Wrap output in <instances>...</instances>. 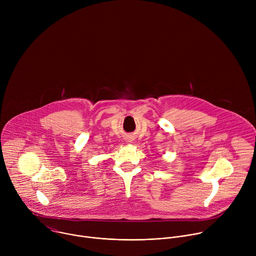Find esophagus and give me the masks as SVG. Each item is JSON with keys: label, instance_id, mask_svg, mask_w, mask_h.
I'll return each mask as SVG.
<instances>
[{"label": "esophagus", "instance_id": "1", "mask_svg": "<svg viewBox=\"0 0 256 256\" xmlns=\"http://www.w3.org/2000/svg\"><path fill=\"white\" fill-rule=\"evenodd\" d=\"M128 142H130V140H128Z\"/></svg>", "mask_w": 256, "mask_h": 256}]
</instances>
